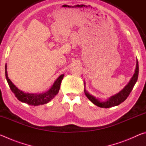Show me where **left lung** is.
<instances>
[{"mask_svg":"<svg viewBox=\"0 0 146 146\" xmlns=\"http://www.w3.org/2000/svg\"><path fill=\"white\" fill-rule=\"evenodd\" d=\"M138 60H137V66H136L135 72L134 75L132 76L131 79L129 82L128 83L127 86H125V88L123 90L120 91L119 93L116 94V95L112 96L109 99L106 101V102H100V101L96 98L95 97L89 94L87 91L84 90V92L86 95V97L90 100L91 102H92L94 104L98 106L100 108H109L111 107H113V106H116L119 105L120 104L123 102V101L125 100V99L128 97L130 93L131 92L132 90L134 87L135 84L137 82L138 76Z\"/></svg>","mask_w":146,"mask_h":146,"instance_id":"8db88e82","label":"left lung"}]
</instances>
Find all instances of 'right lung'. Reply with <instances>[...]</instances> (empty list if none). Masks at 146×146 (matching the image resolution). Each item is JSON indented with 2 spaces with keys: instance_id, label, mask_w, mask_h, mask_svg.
Returning <instances> with one entry per match:
<instances>
[{
  "instance_id": "add662e5",
  "label": "right lung",
  "mask_w": 146,
  "mask_h": 146,
  "mask_svg": "<svg viewBox=\"0 0 146 146\" xmlns=\"http://www.w3.org/2000/svg\"><path fill=\"white\" fill-rule=\"evenodd\" d=\"M7 66H5V74H6V78L8 82L9 88L12 91L17 99L21 101L22 102L26 103L30 106H38L45 104L49 102L51 99L55 97L56 94L58 93V91L60 90L61 82L62 80L64 75H61L59 77L56 79V81L54 82L49 90L47 92L44 93H24L23 91L19 90L13 83H12L10 79L8 78V73H7Z\"/></svg>"
}]
</instances>
